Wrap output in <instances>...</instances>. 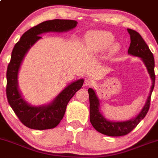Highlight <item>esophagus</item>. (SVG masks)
I'll use <instances>...</instances> for the list:
<instances>
[{
	"mask_svg": "<svg viewBox=\"0 0 158 158\" xmlns=\"http://www.w3.org/2000/svg\"><path fill=\"white\" fill-rule=\"evenodd\" d=\"M94 80L92 79H86V80H85V82H84V84H85V86H93V85H94Z\"/></svg>",
	"mask_w": 158,
	"mask_h": 158,
	"instance_id": "1",
	"label": "esophagus"
}]
</instances>
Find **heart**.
<instances>
[{
    "instance_id": "b5f03b06",
    "label": "heart",
    "mask_w": 158,
    "mask_h": 158,
    "mask_svg": "<svg viewBox=\"0 0 158 158\" xmlns=\"http://www.w3.org/2000/svg\"><path fill=\"white\" fill-rule=\"evenodd\" d=\"M86 40L89 48L96 53H102L110 48V53L114 54L120 50L118 43H112L114 40V35L107 31H94L86 36Z\"/></svg>"
}]
</instances>
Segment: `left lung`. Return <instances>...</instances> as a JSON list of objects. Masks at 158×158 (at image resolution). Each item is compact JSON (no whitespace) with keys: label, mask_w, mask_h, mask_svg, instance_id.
<instances>
[{"label":"left lung","mask_w":158,"mask_h":158,"mask_svg":"<svg viewBox=\"0 0 158 158\" xmlns=\"http://www.w3.org/2000/svg\"><path fill=\"white\" fill-rule=\"evenodd\" d=\"M130 35V46L128 50V54L138 57L143 62L147 68V72L150 75L152 85L150 86V91L147 97V101L140 112L135 118L127 121L114 122L106 118L101 110V101L97 97L96 91L92 88H89V121L94 129L104 135L109 136H122L127 135L144 118L150 108V97L154 87L155 74H154V58L152 52L146 44L144 40L139 33L131 29H127Z\"/></svg>","instance_id":"left-lung-1"}]
</instances>
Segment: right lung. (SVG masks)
I'll return each mask as SVG.
<instances>
[{
	"instance_id": "right-lung-1",
	"label": "right lung",
	"mask_w": 158,
	"mask_h": 158,
	"mask_svg": "<svg viewBox=\"0 0 158 158\" xmlns=\"http://www.w3.org/2000/svg\"><path fill=\"white\" fill-rule=\"evenodd\" d=\"M77 22L67 19H54L40 23L26 31L15 45L7 70L6 94L10 106L22 123L28 128L38 130L54 129L60 123L65 113L69 101L83 85L84 79L71 82L48 104L35 106L29 104L19 88V72L26 54L43 33L64 32L72 30Z\"/></svg>"
}]
</instances>
